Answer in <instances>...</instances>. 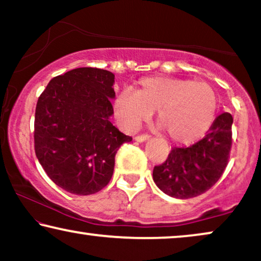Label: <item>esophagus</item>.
Wrapping results in <instances>:
<instances>
[{
	"label": "esophagus",
	"mask_w": 261,
	"mask_h": 261,
	"mask_svg": "<svg viewBox=\"0 0 261 261\" xmlns=\"http://www.w3.org/2000/svg\"><path fill=\"white\" fill-rule=\"evenodd\" d=\"M148 139H149V135L142 134V135H137V137L134 138V140L138 141V142H144V141H147Z\"/></svg>",
	"instance_id": "34e87169"
}]
</instances>
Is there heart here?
I'll return each instance as SVG.
<instances>
[{
  "instance_id": "obj_1",
  "label": "heart",
  "mask_w": 261,
  "mask_h": 261,
  "mask_svg": "<svg viewBox=\"0 0 261 261\" xmlns=\"http://www.w3.org/2000/svg\"><path fill=\"white\" fill-rule=\"evenodd\" d=\"M114 110L128 130L137 129L156 110V121L173 141L191 144L213 126L217 97L204 82L149 77L139 82L135 92H120L114 101Z\"/></svg>"
}]
</instances>
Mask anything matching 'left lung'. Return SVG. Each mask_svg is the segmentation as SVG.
<instances>
[{"label":"left lung","instance_id":"1","mask_svg":"<svg viewBox=\"0 0 261 261\" xmlns=\"http://www.w3.org/2000/svg\"><path fill=\"white\" fill-rule=\"evenodd\" d=\"M229 113L219 115L208 134L190 147H174L162 165L153 169V180L164 194L191 198L215 185L228 164L231 147Z\"/></svg>","mask_w":261,"mask_h":261}]
</instances>
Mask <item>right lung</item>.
I'll return each instance as SVG.
<instances>
[{"label": "right lung", "mask_w": 261, "mask_h": 261, "mask_svg": "<svg viewBox=\"0 0 261 261\" xmlns=\"http://www.w3.org/2000/svg\"><path fill=\"white\" fill-rule=\"evenodd\" d=\"M113 72L78 67L49 81L38 99L35 154L55 184L91 195L109 183L117 149L132 138L110 122L115 98Z\"/></svg>", "instance_id": "add662e5"}]
</instances>
